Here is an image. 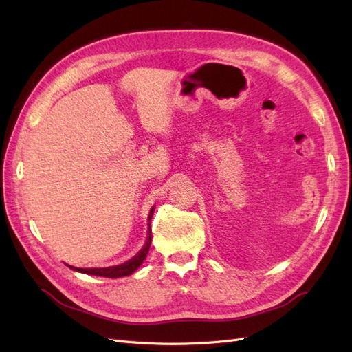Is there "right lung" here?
Returning <instances> with one entry per match:
<instances>
[{"instance_id":"add662e5","label":"right lung","mask_w":352,"mask_h":352,"mask_svg":"<svg viewBox=\"0 0 352 352\" xmlns=\"http://www.w3.org/2000/svg\"><path fill=\"white\" fill-rule=\"evenodd\" d=\"M151 219H153V210L150 212V217H148V220H151ZM150 245H151V226H150V232H148V239H146L145 247L140 252H138L132 260L126 261L120 265H113V267H102V269H79V267H72V265H69V267L76 270V272L85 273V274L101 276V278H111V279L123 278V276L132 274L138 267H140L142 261L145 260L148 251H150Z\"/></svg>"}]
</instances>
